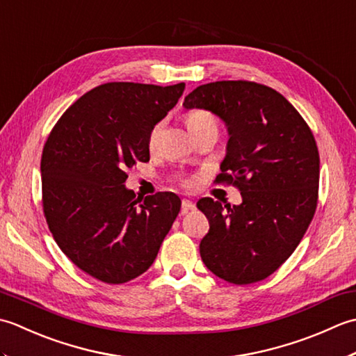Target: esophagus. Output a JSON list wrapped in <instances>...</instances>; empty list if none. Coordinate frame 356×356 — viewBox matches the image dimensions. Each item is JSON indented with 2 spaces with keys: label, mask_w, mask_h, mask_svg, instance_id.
Instances as JSON below:
<instances>
[{
  "label": "esophagus",
  "mask_w": 356,
  "mask_h": 356,
  "mask_svg": "<svg viewBox=\"0 0 356 356\" xmlns=\"http://www.w3.org/2000/svg\"><path fill=\"white\" fill-rule=\"evenodd\" d=\"M191 209H195V203L188 200V199H184L182 200V213H188V211H191Z\"/></svg>",
  "instance_id": "obj_1"
}]
</instances>
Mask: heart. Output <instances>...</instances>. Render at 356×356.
Segmentation results:
<instances>
[{"instance_id":"1","label":"heart","mask_w":356,"mask_h":356,"mask_svg":"<svg viewBox=\"0 0 356 356\" xmlns=\"http://www.w3.org/2000/svg\"><path fill=\"white\" fill-rule=\"evenodd\" d=\"M165 122L163 120H159L148 133V148L154 149L157 147L159 138H161V133L163 130ZM186 125L188 130L191 131V134H197V133H214L218 134V120L217 118L213 115L211 111H205V110H195L188 113L186 116ZM186 185H191V182H186Z\"/></svg>"}]
</instances>
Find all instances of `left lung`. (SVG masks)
I'll list each match as a JSON object with an SVG mask.
<instances>
[{"label":"left lung","mask_w":356,"mask_h":356,"mask_svg":"<svg viewBox=\"0 0 356 356\" xmlns=\"http://www.w3.org/2000/svg\"><path fill=\"white\" fill-rule=\"evenodd\" d=\"M184 107L225 122L229 140L217 182L236 185L243 200L234 207L197 202L209 222L202 260L225 282H260L289 259L314 218L320 182L314 134L283 95L251 81L200 86Z\"/></svg>","instance_id":"left-lung-1"}]
</instances>
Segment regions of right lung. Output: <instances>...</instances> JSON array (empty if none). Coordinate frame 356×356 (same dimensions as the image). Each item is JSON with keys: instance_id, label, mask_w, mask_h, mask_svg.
I'll return each instance as SVG.
<instances>
[{"instance_id": "obj_1", "label": "right lung", "mask_w": 356, "mask_h": 356, "mask_svg": "<svg viewBox=\"0 0 356 356\" xmlns=\"http://www.w3.org/2000/svg\"><path fill=\"white\" fill-rule=\"evenodd\" d=\"M185 84L107 82L65 110L41 157L42 208L61 251L96 280L127 283L143 274L180 211L172 193L136 197L127 170L149 161L148 133Z\"/></svg>"}]
</instances>
